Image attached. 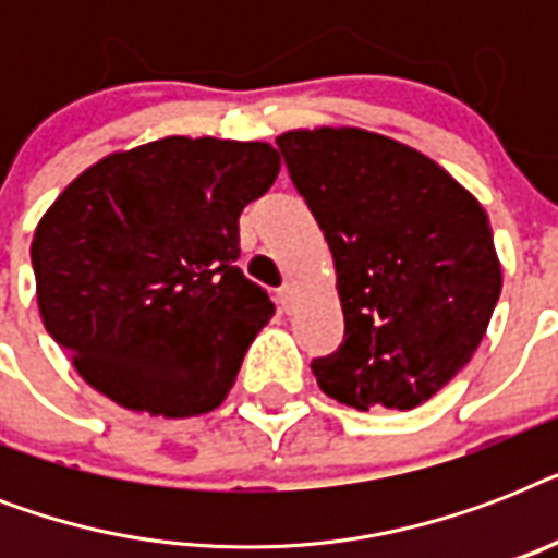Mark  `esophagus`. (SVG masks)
Segmentation results:
<instances>
[{
	"label": "esophagus",
	"instance_id": "1",
	"mask_svg": "<svg viewBox=\"0 0 558 558\" xmlns=\"http://www.w3.org/2000/svg\"><path fill=\"white\" fill-rule=\"evenodd\" d=\"M275 301H278V306L283 310V313H292V310H295V301H298L295 283H287V287H280L278 295H275Z\"/></svg>",
	"mask_w": 558,
	"mask_h": 558
}]
</instances>
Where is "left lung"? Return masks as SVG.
I'll use <instances>...</instances> for the list:
<instances>
[{
    "label": "left lung",
    "mask_w": 558,
    "mask_h": 558,
    "mask_svg": "<svg viewBox=\"0 0 558 558\" xmlns=\"http://www.w3.org/2000/svg\"><path fill=\"white\" fill-rule=\"evenodd\" d=\"M318 219L344 310V341L315 359L344 405L411 411L449 385L484 339L501 260L484 205L425 153L359 126L278 135Z\"/></svg>",
    "instance_id": "1"
}]
</instances>
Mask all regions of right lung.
<instances>
[{
  "label": "right lung",
  "instance_id": "1",
  "mask_svg": "<svg viewBox=\"0 0 558 558\" xmlns=\"http://www.w3.org/2000/svg\"><path fill=\"white\" fill-rule=\"evenodd\" d=\"M280 173L266 142L168 135L95 161L31 240L39 318L83 381L150 416L222 405L275 304L236 266Z\"/></svg>",
  "mask_w": 558,
  "mask_h": 558
}]
</instances>
